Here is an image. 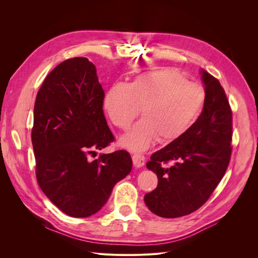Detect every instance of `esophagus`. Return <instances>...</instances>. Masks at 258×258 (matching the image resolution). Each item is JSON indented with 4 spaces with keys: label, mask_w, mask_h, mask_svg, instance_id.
Wrapping results in <instances>:
<instances>
[{
    "label": "esophagus",
    "mask_w": 258,
    "mask_h": 258,
    "mask_svg": "<svg viewBox=\"0 0 258 258\" xmlns=\"http://www.w3.org/2000/svg\"><path fill=\"white\" fill-rule=\"evenodd\" d=\"M132 161H134V166L136 168H141L145 163V157L141 154H135L132 156Z\"/></svg>",
    "instance_id": "34e87169"
}]
</instances>
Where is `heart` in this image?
<instances>
[{
    "label": "heart",
    "mask_w": 258,
    "mask_h": 258,
    "mask_svg": "<svg viewBox=\"0 0 258 258\" xmlns=\"http://www.w3.org/2000/svg\"><path fill=\"white\" fill-rule=\"evenodd\" d=\"M205 90L188 82L173 68L144 72L130 84L115 83L107 89L102 105L115 126L127 129L141 111L144 117L119 144L132 152L147 150L157 139L171 143L182 138L196 122L205 104Z\"/></svg>",
    "instance_id": "b5f03b06"
}]
</instances>
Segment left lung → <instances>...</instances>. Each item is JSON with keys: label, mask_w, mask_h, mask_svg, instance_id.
<instances>
[{"label": "left lung", "mask_w": 258, "mask_h": 258, "mask_svg": "<svg viewBox=\"0 0 258 258\" xmlns=\"http://www.w3.org/2000/svg\"><path fill=\"white\" fill-rule=\"evenodd\" d=\"M205 104L186 134L151 156L148 170L158 185L144 196L146 207L165 218L181 217L198 210L221 182L231 155L232 114L225 91L215 77L200 70ZM172 161L174 166L164 163Z\"/></svg>", "instance_id": "8db88e82"}]
</instances>
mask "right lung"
Masks as SVG:
<instances>
[{"label": "right lung", "mask_w": 258, "mask_h": 258, "mask_svg": "<svg viewBox=\"0 0 258 258\" xmlns=\"http://www.w3.org/2000/svg\"><path fill=\"white\" fill-rule=\"evenodd\" d=\"M103 97L95 64L83 57L58 64L36 96L31 138L37 183L54 206L72 217L97 213L132 169L126 151L90 158L114 141Z\"/></svg>", "instance_id": "right-lung-1"}]
</instances>
